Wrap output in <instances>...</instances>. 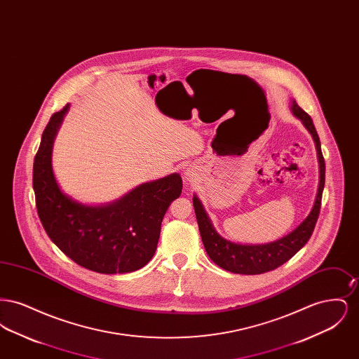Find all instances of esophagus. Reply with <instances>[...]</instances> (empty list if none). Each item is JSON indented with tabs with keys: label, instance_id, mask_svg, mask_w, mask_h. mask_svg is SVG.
<instances>
[{
	"label": "esophagus",
	"instance_id": "34e87169",
	"mask_svg": "<svg viewBox=\"0 0 359 359\" xmlns=\"http://www.w3.org/2000/svg\"><path fill=\"white\" fill-rule=\"evenodd\" d=\"M183 179H184V182H186L187 184H191V183L195 180V173L187 170V171H184V173H183Z\"/></svg>",
	"mask_w": 359,
	"mask_h": 359
}]
</instances>
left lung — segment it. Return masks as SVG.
Returning <instances> with one entry per match:
<instances>
[{
  "mask_svg": "<svg viewBox=\"0 0 359 359\" xmlns=\"http://www.w3.org/2000/svg\"><path fill=\"white\" fill-rule=\"evenodd\" d=\"M290 113L294 118L302 121L303 126L312 136L315 142L318 163H319V186L313 205L307 215V218L300 223L290 234L283 238L276 239L273 242L261 243V245H248L238 243L222 237L211 222L205 205L202 201L194 194L192 203L195 208L198 226L201 231V237L205 245V252L208 257L224 271L238 274H261L281 266L290 258L294 256L311 238L312 231L319 217L320 205H322V194L325 188V164L320 140L313 126V122L307 113L296 103L290 100Z\"/></svg>",
  "mask_w": 359,
  "mask_h": 359,
  "instance_id": "1",
  "label": "left lung"
}]
</instances>
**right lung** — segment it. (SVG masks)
I'll use <instances>...</instances> for the list:
<instances>
[{
    "label": "right lung",
    "mask_w": 359,
    "mask_h": 359,
    "mask_svg": "<svg viewBox=\"0 0 359 359\" xmlns=\"http://www.w3.org/2000/svg\"><path fill=\"white\" fill-rule=\"evenodd\" d=\"M69 103L46 126L34 156V191L39 218L52 242L78 265L104 274L130 273L154 257L163 218L182 194L179 173L132 188L118 199L90 205L66 194L52 167L53 141Z\"/></svg>",
    "instance_id": "1"
}]
</instances>
